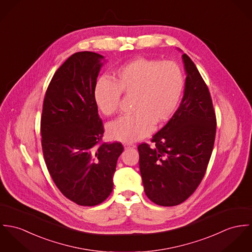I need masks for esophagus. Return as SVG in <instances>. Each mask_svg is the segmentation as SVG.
Wrapping results in <instances>:
<instances>
[{"mask_svg": "<svg viewBox=\"0 0 252 252\" xmlns=\"http://www.w3.org/2000/svg\"><path fill=\"white\" fill-rule=\"evenodd\" d=\"M136 145L134 144H125V149H131V148H135Z\"/></svg>", "mask_w": 252, "mask_h": 252, "instance_id": "1", "label": "esophagus"}]
</instances>
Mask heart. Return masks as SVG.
<instances>
[{
  "label": "heart",
  "instance_id": "obj_1",
  "mask_svg": "<svg viewBox=\"0 0 252 252\" xmlns=\"http://www.w3.org/2000/svg\"><path fill=\"white\" fill-rule=\"evenodd\" d=\"M114 83L99 78L93 96L96 108L105 116L119 111L122 93L134 95L132 115L109 124L107 131L114 140L130 143L149 135L155 126L165 123L178 107L185 88V76L178 63L150 58H137L121 65Z\"/></svg>",
  "mask_w": 252,
  "mask_h": 252
}]
</instances>
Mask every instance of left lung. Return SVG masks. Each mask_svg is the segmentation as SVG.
<instances>
[{
  "label": "left lung",
  "mask_w": 252,
  "mask_h": 252,
  "mask_svg": "<svg viewBox=\"0 0 252 252\" xmlns=\"http://www.w3.org/2000/svg\"><path fill=\"white\" fill-rule=\"evenodd\" d=\"M187 73L184 96L167 124L140 144L144 190L154 203L171 207L186 201L200 185L216 138L217 118L211 94L194 63L183 54Z\"/></svg>",
  "instance_id": "1"
}]
</instances>
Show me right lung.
Listing matches in <instances>:
<instances>
[{
  "instance_id": "obj_1",
  "label": "right lung",
  "mask_w": 252,
  "mask_h": 252,
  "mask_svg": "<svg viewBox=\"0 0 252 252\" xmlns=\"http://www.w3.org/2000/svg\"><path fill=\"white\" fill-rule=\"evenodd\" d=\"M104 57L90 51L69 57L47 88L40 120L41 146L60 191L80 206L102 203L113 190L120 142L102 143L104 127L93 92Z\"/></svg>"
}]
</instances>
